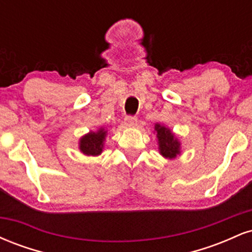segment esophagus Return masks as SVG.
<instances>
[{
    "instance_id": "1",
    "label": "esophagus",
    "mask_w": 252,
    "mask_h": 252,
    "mask_svg": "<svg viewBox=\"0 0 252 252\" xmlns=\"http://www.w3.org/2000/svg\"><path fill=\"white\" fill-rule=\"evenodd\" d=\"M137 123V118L135 116H126L124 118V126H135Z\"/></svg>"
}]
</instances>
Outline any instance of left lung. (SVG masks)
<instances>
[{"mask_svg": "<svg viewBox=\"0 0 252 252\" xmlns=\"http://www.w3.org/2000/svg\"><path fill=\"white\" fill-rule=\"evenodd\" d=\"M155 131L158 142V150L163 158H175L176 156L180 155V142L173 134L172 130L156 123Z\"/></svg>", "mask_w": 252, "mask_h": 252, "instance_id": "1", "label": "left lung"}]
</instances>
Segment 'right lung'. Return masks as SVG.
<instances>
[{
  "mask_svg": "<svg viewBox=\"0 0 252 252\" xmlns=\"http://www.w3.org/2000/svg\"><path fill=\"white\" fill-rule=\"evenodd\" d=\"M106 130L99 128L97 131H90L84 135L79 141V149L83 154L88 156H98L102 154Z\"/></svg>",
  "mask_w": 252,
  "mask_h": 252,
  "instance_id": "right-lung-1",
  "label": "right lung"
}]
</instances>
